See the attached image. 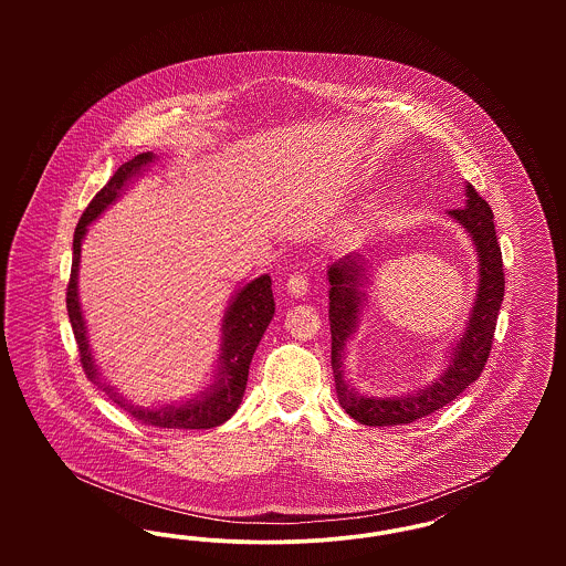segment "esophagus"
Masks as SVG:
<instances>
[{
	"mask_svg": "<svg viewBox=\"0 0 566 566\" xmlns=\"http://www.w3.org/2000/svg\"><path fill=\"white\" fill-rule=\"evenodd\" d=\"M286 291L293 296L305 295V293H307V280H305V275H301V273L291 275L289 282H286Z\"/></svg>",
	"mask_w": 566,
	"mask_h": 566,
	"instance_id": "34e87169",
	"label": "esophagus"
}]
</instances>
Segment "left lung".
Wrapping results in <instances>:
<instances>
[{
    "mask_svg": "<svg viewBox=\"0 0 566 566\" xmlns=\"http://www.w3.org/2000/svg\"><path fill=\"white\" fill-rule=\"evenodd\" d=\"M464 206L448 216L469 233L478 252V293L467 326L448 354L446 369L429 386L401 397H367L356 392L346 379L344 360L367 301V271L360 252H350L328 268V321H331V365L339 405L356 422L367 427H397L424 418L443 405L454 401L484 369L492 348L499 310L505 293L503 256L496 242L494 214L469 182L464 187Z\"/></svg>",
    "mask_w": 566,
    "mask_h": 566,
    "instance_id": "obj_1",
    "label": "left lung"
}]
</instances>
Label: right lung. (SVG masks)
<instances>
[{
  "mask_svg": "<svg viewBox=\"0 0 566 566\" xmlns=\"http://www.w3.org/2000/svg\"><path fill=\"white\" fill-rule=\"evenodd\" d=\"M155 159L157 155L142 153L132 161L123 163L109 178L108 185L93 197V201L81 216L78 227L74 231V259H72V275L67 284V314H70V323H72L78 350H81L84 374L99 388H104L114 403L125 407L135 420L148 427H159V429H187V431L214 429L222 422H227L242 403L252 356L273 318L275 303H273L271 277L268 273L243 284L242 289L231 296L220 324L222 337H220V356H218L214 381L199 395L180 403L144 407V405L129 403L127 399H123L109 384L102 379L99 367L95 365L91 344H88L86 321L82 316L78 270H81L82 240L88 231V224L104 214L120 197V192L127 189V185L137 176H142V171Z\"/></svg>",
  "mask_w": 566,
  "mask_h": 566,
  "instance_id": "obj_1",
  "label": "right lung"
}]
</instances>
